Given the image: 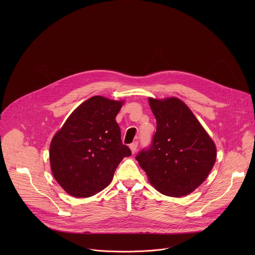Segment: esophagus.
<instances>
[{
	"instance_id": "obj_1",
	"label": "esophagus",
	"mask_w": 255,
	"mask_h": 255,
	"mask_svg": "<svg viewBox=\"0 0 255 255\" xmlns=\"http://www.w3.org/2000/svg\"><path fill=\"white\" fill-rule=\"evenodd\" d=\"M137 146H138V142H137V141H135V142H133V143L130 144V149H131V151H132L133 154L136 152Z\"/></svg>"
}]
</instances>
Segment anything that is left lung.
Listing matches in <instances>:
<instances>
[{"label": "left lung", "instance_id": "left-lung-1", "mask_svg": "<svg viewBox=\"0 0 255 255\" xmlns=\"http://www.w3.org/2000/svg\"><path fill=\"white\" fill-rule=\"evenodd\" d=\"M148 101L156 119V132L150 146L135 158L159 193L187 196L204 183L212 170L217 156L215 143L183 101Z\"/></svg>", "mask_w": 255, "mask_h": 255}]
</instances>
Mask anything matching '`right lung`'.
<instances>
[{
    "label": "right lung",
    "mask_w": 255,
    "mask_h": 255,
    "mask_svg": "<svg viewBox=\"0 0 255 255\" xmlns=\"http://www.w3.org/2000/svg\"><path fill=\"white\" fill-rule=\"evenodd\" d=\"M122 101L95 96L70 114L50 143L51 171L59 186L76 198L92 197L111 183L131 150L121 140L116 116Z\"/></svg>",
    "instance_id": "1"
}]
</instances>
